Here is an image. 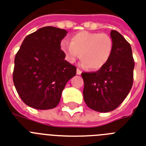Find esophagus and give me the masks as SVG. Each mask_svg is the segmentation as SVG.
<instances>
[{"mask_svg": "<svg viewBox=\"0 0 146 146\" xmlns=\"http://www.w3.org/2000/svg\"><path fill=\"white\" fill-rule=\"evenodd\" d=\"M81 73H82V71L80 70V69H76V74L77 75H80Z\"/></svg>", "mask_w": 146, "mask_h": 146, "instance_id": "34e87169", "label": "esophagus"}]
</instances>
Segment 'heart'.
Returning a JSON list of instances; mask_svg holds the SVG:
<instances>
[{
    "label": "heart",
    "instance_id": "1",
    "mask_svg": "<svg viewBox=\"0 0 146 146\" xmlns=\"http://www.w3.org/2000/svg\"><path fill=\"white\" fill-rule=\"evenodd\" d=\"M60 48L70 62L80 57L83 65L90 70H98L104 66L113 50V40L106 33L80 32L73 35L70 43L62 41Z\"/></svg>",
    "mask_w": 146,
    "mask_h": 146
}]
</instances>
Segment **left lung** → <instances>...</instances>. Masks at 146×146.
Instances as JSON below:
<instances>
[{"label": "left lung", "mask_w": 146, "mask_h": 146, "mask_svg": "<svg viewBox=\"0 0 146 146\" xmlns=\"http://www.w3.org/2000/svg\"><path fill=\"white\" fill-rule=\"evenodd\" d=\"M113 50L110 59L96 72L82 73L83 98L89 108L106 113L113 111L127 98L133 82L134 60L129 43L111 30Z\"/></svg>", "instance_id": "1"}]
</instances>
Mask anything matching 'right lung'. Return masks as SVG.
<instances>
[{
	"instance_id": "right-lung-1",
	"label": "right lung",
	"mask_w": 146,
	"mask_h": 146,
	"mask_svg": "<svg viewBox=\"0 0 146 146\" xmlns=\"http://www.w3.org/2000/svg\"><path fill=\"white\" fill-rule=\"evenodd\" d=\"M65 29L45 26L27 35L16 54L13 80L17 93L28 106L38 110L59 104L66 82L76 67L65 60L60 42Z\"/></svg>"
}]
</instances>
